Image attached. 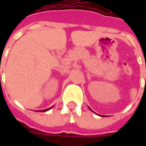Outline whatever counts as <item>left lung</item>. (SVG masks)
I'll return each instance as SVG.
<instances>
[{
  "mask_svg": "<svg viewBox=\"0 0 146 146\" xmlns=\"http://www.w3.org/2000/svg\"><path fill=\"white\" fill-rule=\"evenodd\" d=\"M89 109H90V108H89ZM90 110H91V109H90Z\"/></svg>",
  "mask_w": 146,
  "mask_h": 146,
  "instance_id": "8db88e82",
  "label": "left lung"
}]
</instances>
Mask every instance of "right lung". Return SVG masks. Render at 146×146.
Instances as JSON below:
<instances>
[{
    "mask_svg": "<svg viewBox=\"0 0 146 146\" xmlns=\"http://www.w3.org/2000/svg\"><path fill=\"white\" fill-rule=\"evenodd\" d=\"M53 107V106H52ZM52 107H50V108H48V109H46V110H40V111H42V112H44V111H47V110H50Z\"/></svg>",
    "mask_w": 146,
    "mask_h": 146,
    "instance_id": "1",
    "label": "right lung"
}]
</instances>
